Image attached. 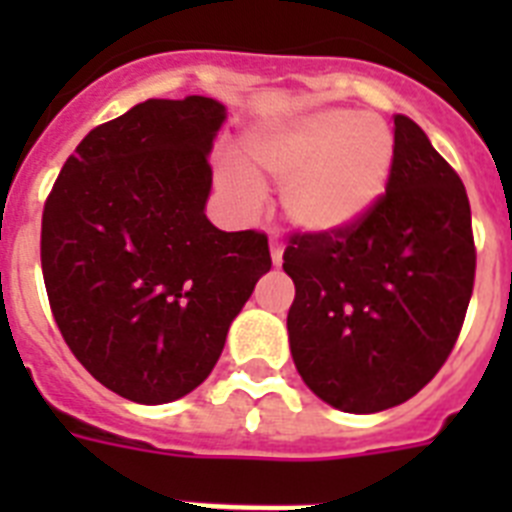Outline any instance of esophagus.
Returning a JSON list of instances; mask_svg holds the SVG:
<instances>
[{
  "label": "esophagus",
  "mask_w": 512,
  "mask_h": 512,
  "mask_svg": "<svg viewBox=\"0 0 512 512\" xmlns=\"http://www.w3.org/2000/svg\"><path fill=\"white\" fill-rule=\"evenodd\" d=\"M271 257H273V265H281V257H284V244H281L279 236H271Z\"/></svg>",
  "instance_id": "esophagus-1"
}]
</instances>
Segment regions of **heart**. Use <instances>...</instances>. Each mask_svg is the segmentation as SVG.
<instances>
[{"label":"heart","instance_id":"1","mask_svg":"<svg viewBox=\"0 0 512 512\" xmlns=\"http://www.w3.org/2000/svg\"><path fill=\"white\" fill-rule=\"evenodd\" d=\"M396 138L380 116L316 111L249 140L247 172H225L244 196L260 180L284 185V212L305 231H340L366 215L393 172Z\"/></svg>","mask_w":512,"mask_h":512}]
</instances>
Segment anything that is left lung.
Here are the masks:
<instances>
[{
  "instance_id": "1",
  "label": "left lung",
  "mask_w": 512,
  "mask_h": 512,
  "mask_svg": "<svg viewBox=\"0 0 512 512\" xmlns=\"http://www.w3.org/2000/svg\"><path fill=\"white\" fill-rule=\"evenodd\" d=\"M385 193L340 231H295L289 348L329 406L372 414L420 393L452 353L476 281L470 201L452 164L406 116Z\"/></svg>"
}]
</instances>
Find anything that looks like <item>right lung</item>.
Returning a JSON list of instances; mask_svg holds the SVG:
<instances>
[{
	"label": "right lung",
	"instance_id": "obj_1",
	"mask_svg": "<svg viewBox=\"0 0 512 512\" xmlns=\"http://www.w3.org/2000/svg\"><path fill=\"white\" fill-rule=\"evenodd\" d=\"M212 98L146 100L68 156L42 212V276L60 335L122 398L167 404L199 388L236 313L271 271L268 236L204 215Z\"/></svg>",
	"mask_w": 512,
	"mask_h": 512
}]
</instances>
